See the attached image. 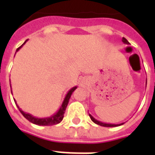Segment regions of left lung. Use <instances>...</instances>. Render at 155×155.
<instances>
[{
    "label": "left lung",
    "instance_id": "left-lung-1",
    "mask_svg": "<svg viewBox=\"0 0 155 155\" xmlns=\"http://www.w3.org/2000/svg\"><path fill=\"white\" fill-rule=\"evenodd\" d=\"M122 42L124 43V44H126V45H128L129 44V42H128L127 39H125V38H122ZM147 84V83H146ZM89 116L91 117V121L93 122H95L96 124H97V125H100V126H103V127H117V126H120V125H122L123 123H120V124H110V123H104V122H100V121H97V119H95L94 117H93L91 114H89Z\"/></svg>",
    "mask_w": 155,
    "mask_h": 155
}]
</instances>
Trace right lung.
Instances as JSON below:
<instances>
[{
    "label": "right lung",
    "instance_id": "right-lung-1",
    "mask_svg": "<svg viewBox=\"0 0 155 155\" xmlns=\"http://www.w3.org/2000/svg\"><path fill=\"white\" fill-rule=\"evenodd\" d=\"M27 41V40H26V41L24 42V44H25ZM24 44H23V45H24ZM23 45H21V46L16 50V51H19L21 47L23 46ZM10 87H11V85H10ZM76 89H77V86L71 88V89L68 92H67V94H66V96H65L64 99V101H63V104L62 105H61V107L59 108V110H58L54 115H52V116H50V117H45V118H38V117H35V116H32L31 114H28V113L24 112L23 110H21V109L19 108V106H18L17 104H16V105H17V107H18L19 110L21 111V114L23 115V116H24L26 119H27L29 122L33 123V124L39 125V126H51V125H55V124L59 123V122H61V121L63 120V118H64V114L65 109H66V107H67V104H68L69 103V100H70V98H71V96L72 92L74 91ZM14 100H15V99H14ZM15 104H16V101H15Z\"/></svg>",
    "mask_w": 155,
    "mask_h": 155
}]
</instances>
